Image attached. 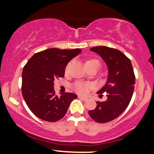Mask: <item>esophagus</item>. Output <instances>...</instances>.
<instances>
[{
    "mask_svg": "<svg viewBox=\"0 0 154 154\" xmlns=\"http://www.w3.org/2000/svg\"><path fill=\"white\" fill-rule=\"evenodd\" d=\"M79 98L80 100H85H85H87L88 98V97H84V96H79Z\"/></svg>",
    "mask_w": 154,
    "mask_h": 154,
    "instance_id": "1",
    "label": "esophagus"
}]
</instances>
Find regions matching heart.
Here are the masks:
<instances>
[{"label":"heart","instance_id":"heart-1","mask_svg":"<svg viewBox=\"0 0 154 154\" xmlns=\"http://www.w3.org/2000/svg\"><path fill=\"white\" fill-rule=\"evenodd\" d=\"M85 63H96V64H98L100 66V62L99 61L96 59H91V60H88V61H86ZM68 67H66V72L68 71ZM88 88H89V85H84V84H81V83H76V84L74 85V89L76 92L77 93H80V94H85V93H87Z\"/></svg>","mask_w":154,"mask_h":154}]
</instances>
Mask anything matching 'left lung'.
<instances>
[{"instance_id": "1", "label": "left lung", "mask_w": 154, "mask_h": 154, "mask_svg": "<svg viewBox=\"0 0 154 154\" xmlns=\"http://www.w3.org/2000/svg\"><path fill=\"white\" fill-rule=\"evenodd\" d=\"M108 68L106 83L98 94L107 93L106 101H97L96 108L88 111L94 121L106 123L117 118L128 106L134 91L135 77L130 60L122 52L106 46L91 48Z\"/></svg>"}]
</instances>
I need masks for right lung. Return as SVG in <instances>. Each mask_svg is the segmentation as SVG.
<instances>
[{
    "instance_id": "obj_1",
    "label": "right lung",
    "mask_w": 154,
    "mask_h": 154,
    "mask_svg": "<svg viewBox=\"0 0 154 154\" xmlns=\"http://www.w3.org/2000/svg\"><path fill=\"white\" fill-rule=\"evenodd\" d=\"M79 48H48L37 53L23 68L22 92L26 105L35 116L47 122H57L66 114L75 93L55 95L54 81L64 76L65 68L80 54Z\"/></svg>"
}]
</instances>
